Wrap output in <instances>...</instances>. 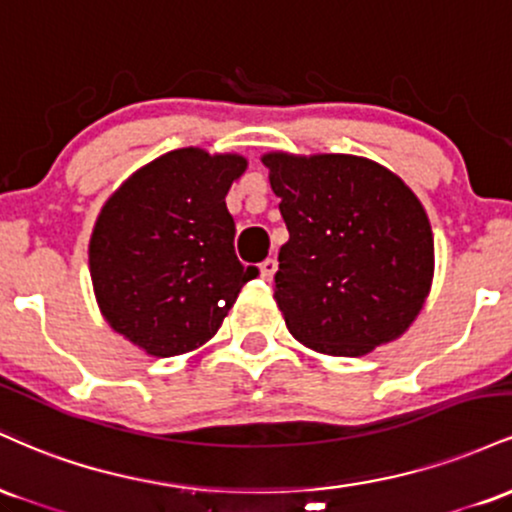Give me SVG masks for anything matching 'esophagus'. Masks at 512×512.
<instances>
[{"instance_id": "1", "label": "esophagus", "mask_w": 512, "mask_h": 512, "mask_svg": "<svg viewBox=\"0 0 512 512\" xmlns=\"http://www.w3.org/2000/svg\"><path fill=\"white\" fill-rule=\"evenodd\" d=\"M276 267H279V264H276L274 257H267V260H264V262L260 264L262 279H264V281H272L274 274H276Z\"/></svg>"}]
</instances>
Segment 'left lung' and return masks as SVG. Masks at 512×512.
Masks as SVG:
<instances>
[{
    "instance_id": "obj_1",
    "label": "left lung",
    "mask_w": 512,
    "mask_h": 512,
    "mask_svg": "<svg viewBox=\"0 0 512 512\" xmlns=\"http://www.w3.org/2000/svg\"><path fill=\"white\" fill-rule=\"evenodd\" d=\"M289 228L274 298L298 342L363 356L414 322L431 291L433 233L395 173L346 154H267Z\"/></svg>"
}]
</instances>
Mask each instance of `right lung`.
I'll return each mask as SVG.
<instances>
[{
  "label": "right lung",
  "mask_w": 512,
  "mask_h": 512,
  "mask_svg": "<svg viewBox=\"0 0 512 512\" xmlns=\"http://www.w3.org/2000/svg\"><path fill=\"white\" fill-rule=\"evenodd\" d=\"M243 156L178 149L139 168L105 202L88 245L105 320L151 356L209 342L260 274L238 260L226 209Z\"/></svg>",
  "instance_id": "right-lung-1"
}]
</instances>
